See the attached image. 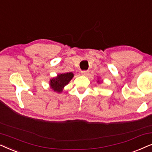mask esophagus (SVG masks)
I'll use <instances>...</instances> for the list:
<instances>
[{"label": "esophagus", "mask_w": 152, "mask_h": 152, "mask_svg": "<svg viewBox=\"0 0 152 152\" xmlns=\"http://www.w3.org/2000/svg\"><path fill=\"white\" fill-rule=\"evenodd\" d=\"M81 72H82V74L83 75H85V76L88 75V70H82V71Z\"/></svg>", "instance_id": "34e87169"}]
</instances>
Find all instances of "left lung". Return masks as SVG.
Listing matches in <instances>:
<instances>
[{"instance_id":"8db88e82","label":"left lung","mask_w":152,"mask_h":152,"mask_svg":"<svg viewBox=\"0 0 152 152\" xmlns=\"http://www.w3.org/2000/svg\"><path fill=\"white\" fill-rule=\"evenodd\" d=\"M98 82H99V81H98Z\"/></svg>"}]
</instances>
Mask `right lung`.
Instances as JSON below:
<instances>
[{
    "label": "right lung",
    "instance_id": "1",
    "mask_svg": "<svg viewBox=\"0 0 152 152\" xmlns=\"http://www.w3.org/2000/svg\"><path fill=\"white\" fill-rule=\"evenodd\" d=\"M73 77L74 74L71 72L57 75L56 77H53L50 80V88L58 93H61L64 86L70 82Z\"/></svg>",
    "mask_w": 152,
    "mask_h": 152
}]
</instances>
